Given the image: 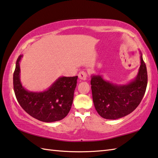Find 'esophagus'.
<instances>
[{
    "mask_svg": "<svg viewBox=\"0 0 158 158\" xmlns=\"http://www.w3.org/2000/svg\"><path fill=\"white\" fill-rule=\"evenodd\" d=\"M78 77H79V78L80 79L85 80L87 78V73L84 71H81V72H79V73L78 74Z\"/></svg>",
    "mask_w": 158,
    "mask_h": 158,
    "instance_id": "1",
    "label": "esophagus"
}]
</instances>
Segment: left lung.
<instances>
[{"mask_svg": "<svg viewBox=\"0 0 158 158\" xmlns=\"http://www.w3.org/2000/svg\"><path fill=\"white\" fill-rule=\"evenodd\" d=\"M141 53V65L135 79L127 84L118 85L106 81L100 75H92L90 84L96 111L105 119L124 117L135 110L145 94L148 75Z\"/></svg>", "mask_w": 158, "mask_h": 158, "instance_id": "left-lung-1", "label": "left lung"}]
</instances>
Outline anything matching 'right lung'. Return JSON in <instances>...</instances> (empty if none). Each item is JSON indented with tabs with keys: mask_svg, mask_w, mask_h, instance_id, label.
Returning a JSON list of instances; mask_svg holds the SVG:
<instances>
[{
	"mask_svg": "<svg viewBox=\"0 0 158 158\" xmlns=\"http://www.w3.org/2000/svg\"><path fill=\"white\" fill-rule=\"evenodd\" d=\"M20 55L13 74L14 90L19 104L26 113L40 121H60L68 114L73 105L74 92L78 77H60L42 92L25 89L20 80Z\"/></svg>",
	"mask_w": 158,
	"mask_h": 158,
	"instance_id": "add662e5",
	"label": "right lung"
}]
</instances>
